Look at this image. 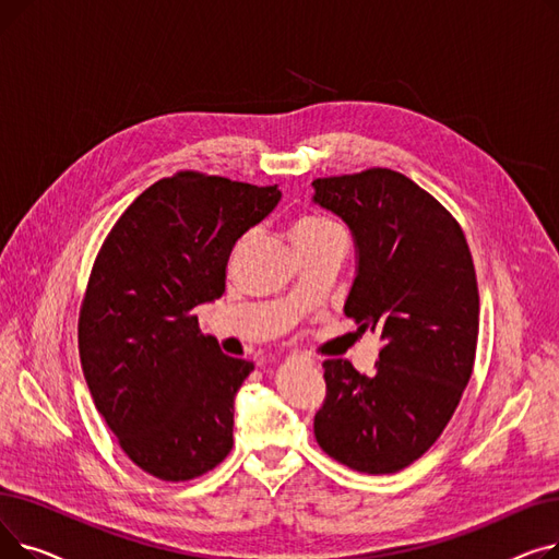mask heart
<instances>
[{"label": "heart", "mask_w": 559, "mask_h": 559, "mask_svg": "<svg viewBox=\"0 0 559 559\" xmlns=\"http://www.w3.org/2000/svg\"><path fill=\"white\" fill-rule=\"evenodd\" d=\"M333 233H344L342 226L324 215H310L297 222L295 230H292V238L297 240H312V238H321V235H333Z\"/></svg>", "instance_id": "b5f03b06"}]
</instances>
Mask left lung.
<instances>
[{"mask_svg": "<svg viewBox=\"0 0 559 559\" xmlns=\"http://www.w3.org/2000/svg\"><path fill=\"white\" fill-rule=\"evenodd\" d=\"M312 188V203L354 238L344 314L385 342L373 376L324 362L314 437L356 472L394 474L435 444L472 378L480 312L472 251L444 205L399 171L378 167Z\"/></svg>", "mask_w": 559, "mask_h": 559, "instance_id": "1", "label": "left lung"}]
</instances>
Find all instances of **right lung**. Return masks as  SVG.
Here are the masks:
<instances>
[{
    "label": "right lung",
    "instance_id": "1",
    "mask_svg": "<svg viewBox=\"0 0 559 559\" xmlns=\"http://www.w3.org/2000/svg\"><path fill=\"white\" fill-rule=\"evenodd\" d=\"M278 201L276 186L181 171L129 205L95 260L79 317L85 383L124 453L160 480H192L233 449L253 362L222 354L192 310L224 295L233 247Z\"/></svg>",
    "mask_w": 559,
    "mask_h": 559
}]
</instances>
